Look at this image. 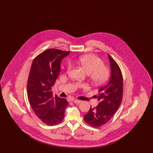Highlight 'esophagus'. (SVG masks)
I'll return each mask as SVG.
<instances>
[{"mask_svg":"<svg viewBox=\"0 0 153 153\" xmlns=\"http://www.w3.org/2000/svg\"><path fill=\"white\" fill-rule=\"evenodd\" d=\"M74 103H76V104H79L81 102V100H72Z\"/></svg>","mask_w":153,"mask_h":153,"instance_id":"34e87169","label":"esophagus"}]
</instances>
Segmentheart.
<instances>
[{
	"label": "heart",
	"instance_id": "heart-1",
	"mask_svg": "<svg viewBox=\"0 0 153 153\" xmlns=\"http://www.w3.org/2000/svg\"><path fill=\"white\" fill-rule=\"evenodd\" d=\"M77 62L89 74L90 78L96 84H102L109 79V69L104 66V62L97 56L94 54L82 56L77 59ZM72 66V63L69 61L66 66L67 71L69 72Z\"/></svg>",
	"mask_w": 153,
	"mask_h": 153
}]
</instances>
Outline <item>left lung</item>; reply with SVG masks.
<instances>
[{"instance_id": "left-lung-1", "label": "left lung", "mask_w": 153, "mask_h": 153, "mask_svg": "<svg viewBox=\"0 0 153 153\" xmlns=\"http://www.w3.org/2000/svg\"><path fill=\"white\" fill-rule=\"evenodd\" d=\"M110 63L111 76L107 85L100 87L97 100L99 103L91 107L84 115V121L94 127L107 123L119 108L123 97V76L116 61L108 54Z\"/></svg>"}]
</instances>
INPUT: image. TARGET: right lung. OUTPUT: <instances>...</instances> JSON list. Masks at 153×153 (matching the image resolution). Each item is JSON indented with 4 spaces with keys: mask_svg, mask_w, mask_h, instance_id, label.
<instances>
[{
    "mask_svg": "<svg viewBox=\"0 0 153 153\" xmlns=\"http://www.w3.org/2000/svg\"><path fill=\"white\" fill-rule=\"evenodd\" d=\"M69 51L49 49L34 59L27 80V97L38 117L48 126L61 123L68 105L65 99L53 96L51 87L60 72L62 59Z\"/></svg>",
    "mask_w": 153,
    "mask_h": 153,
    "instance_id": "1",
    "label": "right lung"
}]
</instances>
